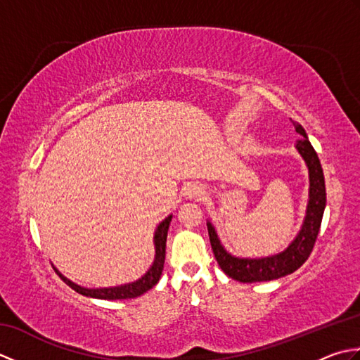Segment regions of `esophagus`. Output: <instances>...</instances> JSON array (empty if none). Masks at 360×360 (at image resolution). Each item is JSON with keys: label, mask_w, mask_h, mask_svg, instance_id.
I'll return each instance as SVG.
<instances>
[{"label": "esophagus", "mask_w": 360, "mask_h": 360, "mask_svg": "<svg viewBox=\"0 0 360 360\" xmlns=\"http://www.w3.org/2000/svg\"><path fill=\"white\" fill-rule=\"evenodd\" d=\"M186 193L188 195V198H196V196H201L202 195V188L198 186V184H190L186 190Z\"/></svg>", "instance_id": "obj_1"}]
</instances>
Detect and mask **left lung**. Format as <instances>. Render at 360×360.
<instances>
[{
	"label": "left lung",
	"mask_w": 360,
	"mask_h": 360,
	"mask_svg": "<svg viewBox=\"0 0 360 360\" xmlns=\"http://www.w3.org/2000/svg\"><path fill=\"white\" fill-rule=\"evenodd\" d=\"M292 124L295 127V131L300 134V139L297 141V150L303 156V159L307 160L309 170V202L302 231L297 235V238L290 243V246L285 252L274 257L255 259L236 258L227 254L224 248L221 246L215 229L212 227L210 223H207L212 250L215 254L221 271L236 281L255 283L285 277V275L297 271L298 267L307 262L312 249H314L326 205L325 178L317 153L312 148L303 127L300 124H295V122H292Z\"/></svg>",
	"instance_id": "1"
}]
</instances>
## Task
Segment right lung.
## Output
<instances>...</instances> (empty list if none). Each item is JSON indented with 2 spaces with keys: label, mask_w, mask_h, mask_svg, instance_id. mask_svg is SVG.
I'll return each mask as SVG.
<instances>
[{
  "label": "right lung",
  "mask_w": 360,
  "mask_h": 360,
  "mask_svg": "<svg viewBox=\"0 0 360 360\" xmlns=\"http://www.w3.org/2000/svg\"><path fill=\"white\" fill-rule=\"evenodd\" d=\"M172 215L167 217L162 223L158 226V231L155 233V246H156V258L155 263L150 267V271L143 275L134 283H128V285H122L116 288H102V289H86L79 285H75L71 280L63 277L62 274L58 272L60 277L66 283L68 286L72 288L75 292L86 297H94V298H102V300H124V298H136L147 292L153 286L159 281L160 275L164 271V263H165V246H167V232L168 226H170Z\"/></svg>",
  "instance_id": "add662e5"
}]
</instances>
